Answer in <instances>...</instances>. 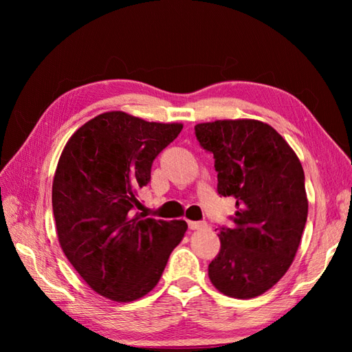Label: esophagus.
I'll list each match as a JSON object with an SVG mask.
<instances>
[{
  "instance_id": "1",
  "label": "esophagus",
  "mask_w": 352,
  "mask_h": 352,
  "mask_svg": "<svg viewBox=\"0 0 352 352\" xmlns=\"http://www.w3.org/2000/svg\"><path fill=\"white\" fill-rule=\"evenodd\" d=\"M207 223L204 221H189V228L190 230H201L206 228Z\"/></svg>"
}]
</instances>
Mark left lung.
Listing matches in <instances>:
<instances>
[{
    "instance_id": "left-lung-1",
    "label": "left lung",
    "mask_w": 352,
    "mask_h": 352,
    "mask_svg": "<svg viewBox=\"0 0 352 352\" xmlns=\"http://www.w3.org/2000/svg\"><path fill=\"white\" fill-rule=\"evenodd\" d=\"M213 153L218 193L233 197V227L218 228L221 250L208 278L221 294L250 300L275 286L295 258L307 221L302 164L271 125L223 119L195 125Z\"/></svg>"
}]
</instances>
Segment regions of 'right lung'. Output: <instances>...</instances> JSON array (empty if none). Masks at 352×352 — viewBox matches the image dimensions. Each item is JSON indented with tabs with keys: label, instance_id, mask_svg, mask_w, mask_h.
<instances>
[{
	"label": "right lung",
	"instance_id": "add662e5",
	"mask_svg": "<svg viewBox=\"0 0 352 352\" xmlns=\"http://www.w3.org/2000/svg\"><path fill=\"white\" fill-rule=\"evenodd\" d=\"M182 129L106 111L81 125L58 159L52 180L58 243L87 286L111 301L151 292L188 230L186 221L134 213L154 159Z\"/></svg>",
	"mask_w": 352,
	"mask_h": 352
}]
</instances>
